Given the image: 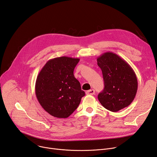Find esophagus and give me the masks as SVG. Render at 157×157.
Segmentation results:
<instances>
[{
  "label": "esophagus",
  "instance_id": "obj_1",
  "mask_svg": "<svg viewBox=\"0 0 157 157\" xmlns=\"http://www.w3.org/2000/svg\"><path fill=\"white\" fill-rule=\"evenodd\" d=\"M95 94V90L94 89H90L87 91H86L87 95H94Z\"/></svg>",
  "mask_w": 157,
  "mask_h": 157
}]
</instances>
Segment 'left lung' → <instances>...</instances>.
<instances>
[{
    "label": "left lung",
    "instance_id": "1",
    "mask_svg": "<svg viewBox=\"0 0 157 157\" xmlns=\"http://www.w3.org/2000/svg\"><path fill=\"white\" fill-rule=\"evenodd\" d=\"M98 65L101 68L104 89L98 99L106 109L117 112L133 101L138 90V80L131 67L117 55L106 52L99 56Z\"/></svg>",
    "mask_w": 157,
    "mask_h": 157
}]
</instances>
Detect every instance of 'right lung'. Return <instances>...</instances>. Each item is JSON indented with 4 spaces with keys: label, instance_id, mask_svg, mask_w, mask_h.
Here are the masks:
<instances>
[{
    "label": "right lung",
    "instance_id": "add662e5",
    "mask_svg": "<svg viewBox=\"0 0 157 157\" xmlns=\"http://www.w3.org/2000/svg\"><path fill=\"white\" fill-rule=\"evenodd\" d=\"M79 60V58L68 56L51 59L37 77L36 96L43 109L55 117L70 116L86 94L74 75Z\"/></svg>",
    "mask_w": 157,
    "mask_h": 157
}]
</instances>
